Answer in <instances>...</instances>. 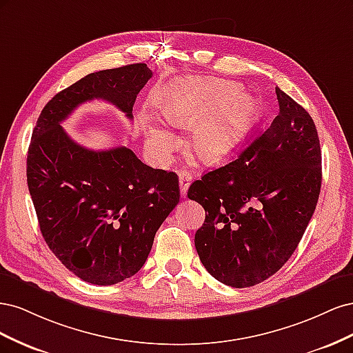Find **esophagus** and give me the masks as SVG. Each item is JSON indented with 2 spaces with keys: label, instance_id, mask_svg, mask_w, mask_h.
Returning <instances> with one entry per match:
<instances>
[{
  "label": "esophagus",
  "instance_id": "1",
  "mask_svg": "<svg viewBox=\"0 0 353 353\" xmlns=\"http://www.w3.org/2000/svg\"><path fill=\"white\" fill-rule=\"evenodd\" d=\"M191 174L187 172V170H184V172H179V191H181V196L185 197L187 196V191H188V187L191 184Z\"/></svg>",
  "mask_w": 353,
  "mask_h": 353
}]
</instances>
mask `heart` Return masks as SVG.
Returning a JSON list of instances; mask_svg holds the SVG:
<instances>
[{"label": "heart", "instance_id": "b5f03b06", "mask_svg": "<svg viewBox=\"0 0 353 353\" xmlns=\"http://www.w3.org/2000/svg\"><path fill=\"white\" fill-rule=\"evenodd\" d=\"M241 87L223 81H183L165 88L159 105L166 121L191 130L190 148L205 163H221L236 153L261 117V104ZM147 147L165 162L176 135L157 121L145 128Z\"/></svg>", "mask_w": 353, "mask_h": 353}]
</instances>
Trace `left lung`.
I'll return each mask as SVG.
<instances>
[{
	"label": "left lung",
	"instance_id": "1",
	"mask_svg": "<svg viewBox=\"0 0 353 353\" xmlns=\"http://www.w3.org/2000/svg\"><path fill=\"white\" fill-rule=\"evenodd\" d=\"M280 112L239 159L205 174L188 199L205 208L194 244L218 281L252 287L290 259L321 190V147L312 117L275 88Z\"/></svg>",
	"mask_w": 353,
	"mask_h": 353
}]
</instances>
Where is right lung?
Wrapping results in <instances>:
<instances>
[{
    "label": "right lung",
    "mask_w": 353,
    "mask_h": 353,
    "mask_svg": "<svg viewBox=\"0 0 353 353\" xmlns=\"http://www.w3.org/2000/svg\"><path fill=\"white\" fill-rule=\"evenodd\" d=\"M153 77L144 63L90 73L42 109L28 150V187L50 250L81 280L112 285L141 270L156 231L179 201L175 172L144 165L128 147L90 150L61 122L91 100L132 119Z\"/></svg>",
    "instance_id": "obj_1"
}]
</instances>
